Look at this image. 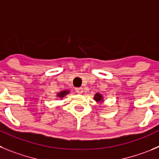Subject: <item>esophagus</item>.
I'll return each mask as SVG.
<instances>
[{
	"mask_svg": "<svg viewBox=\"0 0 159 159\" xmlns=\"http://www.w3.org/2000/svg\"><path fill=\"white\" fill-rule=\"evenodd\" d=\"M75 90H76L77 93L81 94V93H83V89L81 88V87H80V88H76V89H75Z\"/></svg>",
	"mask_w": 159,
	"mask_h": 159,
	"instance_id": "1",
	"label": "esophagus"
}]
</instances>
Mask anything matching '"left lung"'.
Instances as JSON below:
<instances>
[{
  "instance_id": "left-lung-1",
  "label": "left lung",
  "mask_w": 159,
  "mask_h": 159,
  "mask_svg": "<svg viewBox=\"0 0 159 159\" xmlns=\"http://www.w3.org/2000/svg\"><path fill=\"white\" fill-rule=\"evenodd\" d=\"M102 99H103V97L102 96H101V94L96 93L95 96H94V100H95L96 101H101Z\"/></svg>"
}]
</instances>
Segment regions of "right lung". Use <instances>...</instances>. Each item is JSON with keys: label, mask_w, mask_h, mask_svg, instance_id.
<instances>
[{"label": "right lung", "mask_w": 159, "mask_h": 159, "mask_svg": "<svg viewBox=\"0 0 159 159\" xmlns=\"http://www.w3.org/2000/svg\"><path fill=\"white\" fill-rule=\"evenodd\" d=\"M68 93H69V91H67V90H64V91H62V92H60L58 94V97H63L64 96L66 95Z\"/></svg>", "instance_id": "right-lung-1"}]
</instances>
